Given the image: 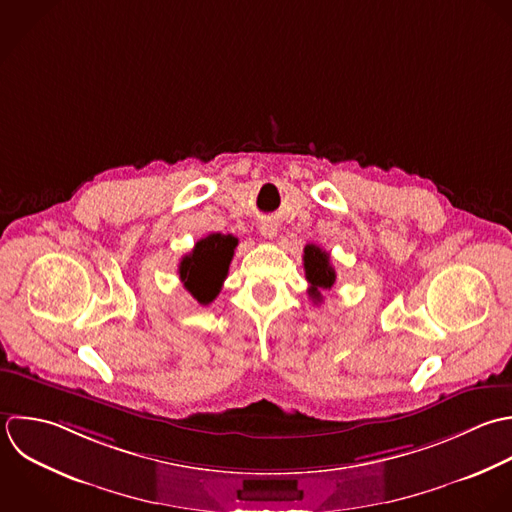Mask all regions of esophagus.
Here are the masks:
<instances>
[{"instance_id":"34e87169","label":"esophagus","mask_w":512,"mask_h":512,"mask_svg":"<svg viewBox=\"0 0 512 512\" xmlns=\"http://www.w3.org/2000/svg\"><path fill=\"white\" fill-rule=\"evenodd\" d=\"M259 231H261V235H263L265 239H273V237H277V223L271 221V219H267V221H263V223L259 225Z\"/></svg>"}]
</instances>
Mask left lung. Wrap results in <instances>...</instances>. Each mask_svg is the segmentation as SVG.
<instances>
[{
  "label": "left lung",
  "mask_w": 512,
  "mask_h": 512,
  "mask_svg": "<svg viewBox=\"0 0 512 512\" xmlns=\"http://www.w3.org/2000/svg\"><path fill=\"white\" fill-rule=\"evenodd\" d=\"M303 265H305V277L309 281V297L313 299V303H321L323 301L321 291L331 289L337 279L335 269L331 265V257L321 247L307 245L303 255Z\"/></svg>",
  "instance_id": "8db88e82"
}]
</instances>
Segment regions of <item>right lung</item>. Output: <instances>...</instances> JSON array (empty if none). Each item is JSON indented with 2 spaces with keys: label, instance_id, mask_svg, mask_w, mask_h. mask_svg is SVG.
<instances>
[{
  "label": "right lung",
  "instance_id": "right-lung-1",
  "mask_svg": "<svg viewBox=\"0 0 512 512\" xmlns=\"http://www.w3.org/2000/svg\"><path fill=\"white\" fill-rule=\"evenodd\" d=\"M235 247L237 239L233 235L213 233L197 241L193 251L181 259L179 279L201 305H209L219 295Z\"/></svg>",
  "mask_w": 512,
  "mask_h": 512
}]
</instances>
